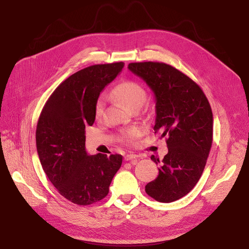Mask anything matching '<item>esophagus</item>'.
<instances>
[{
	"label": "esophagus",
	"mask_w": 249,
	"mask_h": 249,
	"mask_svg": "<svg viewBox=\"0 0 249 249\" xmlns=\"http://www.w3.org/2000/svg\"><path fill=\"white\" fill-rule=\"evenodd\" d=\"M137 158L138 156L137 155H135V154H126L125 155V158H124V160H126V161H130V160H133V161H135L136 160H137Z\"/></svg>",
	"instance_id": "obj_1"
}]
</instances>
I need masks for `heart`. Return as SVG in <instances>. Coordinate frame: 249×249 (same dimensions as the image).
<instances>
[{
  "instance_id": "b5f03b06",
  "label": "heart",
  "mask_w": 249,
  "mask_h": 249,
  "mask_svg": "<svg viewBox=\"0 0 249 249\" xmlns=\"http://www.w3.org/2000/svg\"><path fill=\"white\" fill-rule=\"evenodd\" d=\"M113 96L119 101L125 108L128 110L132 107L138 106L140 107L143 102L146 99V93L143 87L135 81L132 80H125L118 84L112 90ZM105 106V99L104 97H100L96 104L94 114L97 119L102 117ZM141 134V130L139 128H130L124 131L122 138L126 142H133L135 141Z\"/></svg>"
}]
</instances>
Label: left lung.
<instances>
[{
  "label": "left lung",
  "mask_w": 249,
  "mask_h": 249,
  "mask_svg": "<svg viewBox=\"0 0 249 249\" xmlns=\"http://www.w3.org/2000/svg\"><path fill=\"white\" fill-rule=\"evenodd\" d=\"M128 69L144 81L155 97L154 131L167 136L159 177L145 192L162 203L175 202L190 193L205 168L213 138V114L202 89L193 80L163 62H133Z\"/></svg>",
  "instance_id": "obj_1"
}]
</instances>
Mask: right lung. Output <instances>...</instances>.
Here are the masks:
<instances>
[{"mask_svg": "<svg viewBox=\"0 0 249 249\" xmlns=\"http://www.w3.org/2000/svg\"><path fill=\"white\" fill-rule=\"evenodd\" d=\"M124 62L96 64L71 74L51 94L39 116L36 147L43 171L59 194L86 206L104 199L122 164V155L86 150L87 126L95 122L100 93Z\"/></svg>", "mask_w": 249, "mask_h": 249, "instance_id": "obj_1", "label": "right lung"}]
</instances>
